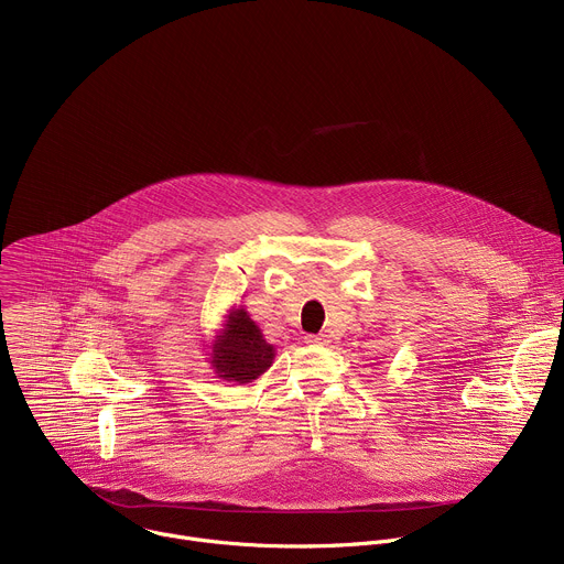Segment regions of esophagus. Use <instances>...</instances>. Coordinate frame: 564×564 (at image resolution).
<instances>
[{
	"label": "esophagus",
	"mask_w": 564,
	"mask_h": 564,
	"mask_svg": "<svg viewBox=\"0 0 564 564\" xmlns=\"http://www.w3.org/2000/svg\"><path fill=\"white\" fill-rule=\"evenodd\" d=\"M304 339H306V344H313V346H324V344L328 341V337H326L324 333H319V335H306Z\"/></svg>",
	"instance_id": "34e87169"
}]
</instances>
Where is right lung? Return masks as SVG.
I'll return each instance as SVG.
<instances>
[{
    "label": "right lung",
    "instance_id": "right-lung-1",
    "mask_svg": "<svg viewBox=\"0 0 564 564\" xmlns=\"http://www.w3.org/2000/svg\"><path fill=\"white\" fill-rule=\"evenodd\" d=\"M207 348L214 375L234 386L253 383L275 359V346L264 339L260 326L249 317L245 306H234L225 315L223 328L214 335L212 346Z\"/></svg>",
    "mask_w": 564,
    "mask_h": 564
}]
</instances>
